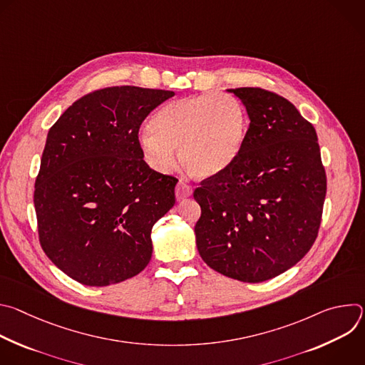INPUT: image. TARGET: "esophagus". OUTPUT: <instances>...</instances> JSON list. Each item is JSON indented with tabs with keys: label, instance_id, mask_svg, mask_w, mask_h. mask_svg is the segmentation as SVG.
<instances>
[{
	"label": "esophagus",
	"instance_id": "34e87169",
	"mask_svg": "<svg viewBox=\"0 0 365 365\" xmlns=\"http://www.w3.org/2000/svg\"><path fill=\"white\" fill-rule=\"evenodd\" d=\"M190 195H192V186L187 185L186 182L180 180V182L176 185V199H178V200H182V199H185V197H187V196H190Z\"/></svg>",
	"mask_w": 365,
	"mask_h": 365
}]
</instances>
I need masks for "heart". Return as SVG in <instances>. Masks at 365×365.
<instances>
[{
    "label": "heart",
    "instance_id": "1",
    "mask_svg": "<svg viewBox=\"0 0 365 365\" xmlns=\"http://www.w3.org/2000/svg\"><path fill=\"white\" fill-rule=\"evenodd\" d=\"M248 128L242 103L227 93H205L173 101L155 114L141 137L147 163L160 172L175 165V148L185 169L196 178H212L238 158Z\"/></svg>",
    "mask_w": 365,
    "mask_h": 365
}]
</instances>
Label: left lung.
I'll return each mask as SVG.
<instances>
[{"label": "left lung", "instance_id": "obj_1", "mask_svg": "<svg viewBox=\"0 0 365 365\" xmlns=\"http://www.w3.org/2000/svg\"><path fill=\"white\" fill-rule=\"evenodd\" d=\"M250 127L237 160L195 189L203 262L247 283L273 279L314 245L327 173L315 127L290 101L263 88H235Z\"/></svg>", "mask_w": 365, "mask_h": 365}]
</instances>
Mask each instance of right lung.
Here are the masks:
<instances>
[{
    "label": "right lung",
    "mask_w": 365,
    "mask_h": 365,
    "mask_svg": "<svg viewBox=\"0 0 365 365\" xmlns=\"http://www.w3.org/2000/svg\"><path fill=\"white\" fill-rule=\"evenodd\" d=\"M173 95L96 89L48 130L34 183L37 232L46 255L71 279L108 286L148 264L151 228L175 205L178 179L150 169L138 131Z\"/></svg>",
    "instance_id": "1"
}]
</instances>
